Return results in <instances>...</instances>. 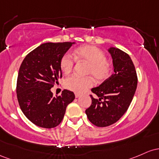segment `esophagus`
I'll use <instances>...</instances> for the list:
<instances>
[{"mask_svg":"<svg viewBox=\"0 0 159 159\" xmlns=\"http://www.w3.org/2000/svg\"><path fill=\"white\" fill-rule=\"evenodd\" d=\"M80 96H81V94H79V93H75V97H76V98H80Z\"/></svg>","mask_w":159,"mask_h":159,"instance_id":"esophagus-1","label":"esophagus"}]
</instances>
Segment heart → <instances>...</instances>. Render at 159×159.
<instances>
[{
	"mask_svg": "<svg viewBox=\"0 0 159 159\" xmlns=\"http://www.w3.org/2000/svg\"><path fill=\"white\" fill-rule=\"evenodd\" d=\"M74 57L78 60L83 61L89 64L87 74L93 76L97 81H103L110 76L111 67L107 61L104 52L94 46H83L77 48L74 52ZM74 59L69 53H66L61 59V69L65 74L72 70ZM93 79L91 76L80 77L76 75H71L65 80V88L83 93L93 85Z\"/></svg>",
	"mask_w": 159,
	"mask_h": 159,
	"instance_id": "obj_1",
	"label": "heart"
}]
</instances>
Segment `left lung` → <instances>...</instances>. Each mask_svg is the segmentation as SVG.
I'll return each mask as SVG.
<instances>
[{"instance_id":"1","label":"left lung","mask_w":159,"mask_h":159,"mask_svg":"<svg viewBox=\"0 0 159 159\" xmlns=\"http://www.w3.org/2000/svg\"><path fill=\"white\" fill-rule=\"evenodd\" d=\"M108 52L113 59L114 74L99 86L92 89V104L85 110L87 117L98 127L116 122L127 111L137 85V76L132 60L127 53L116 47Z\"/></svg>"}]
</instances>
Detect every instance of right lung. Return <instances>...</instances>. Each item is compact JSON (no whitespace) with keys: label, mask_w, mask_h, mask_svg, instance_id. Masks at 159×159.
Segmentation results:
<instances>
[{"label":"right lung","mask_w":159,"mask_h":159,"mask_svg":"<svg viewBox=\"0 0 159 159\" xmlns=\"http://www.w3.org/2000/svg\"><path fill=\"white\" fill-rule=\"evenodd\" d=\"M75 43H46L28 53L19 67L16 93L25 116L39 127L52 128L60 124L66 108L75 99L65 89L54 96L51 88L58 83L62 73L60 62Z\"/></svg>","instance_id":"1"}]
</instances>
